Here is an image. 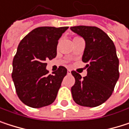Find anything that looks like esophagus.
<instances>
[{"mask_svg":"<svg viewBox=\"0 0 129 129\" xmlns=\"http://www.w3.org/2000/svg\"><path fill=\"white\" fill-rule=\"evenodd\" d=\"M71 70H68V74H71Z\"/></svg>","mask_w":129,"mask_h":129,"instance_id":"esophagus-1","label":"esophagus"}]
</instances>
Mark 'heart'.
<instances>
[{
	"label": "heart",
	"mask_w": 129,
	"mask_h": 129,
	"mask_svg": "<svg viewBox=\"0 0 129 129\" xmlns=\"http://www.w3.org/2000/svg\"><path fill=\"white\" fill-rule=\"evenodd\" d=\"M76 37H74V38H76Z\"/></svg>",
	"instance_id": "obj_1"
}]
</instances>
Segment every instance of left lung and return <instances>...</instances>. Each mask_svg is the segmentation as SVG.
Returning <instances> with one entry per match:
<instances>
[{"label":"left lung","instance_id":"obj_1","mask_svg":"<svg viewBox=\"0 0 129 129\" xmlns=\"http://www.w3.org/2000/svg\"><path fill=\"white\" fill-rule=\"evenodd\" d=\"M71 29L86 41L82 60L87 68V76L83 78L75 71H71L75 78L71 87L72 97L80 106L95 107L110 97L119 79L116 47L109 36L99 28L80 25Z\"/></svg>","mask_w":129,"mask_h":129}]
</instances>
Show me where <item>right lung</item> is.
Segmentation results:
<instances>
[{"instance_id": "add662e5", "label": "right lung", "mask_w": 129, "mask_h": 129, "mask_svg": "<svg viewBox=\"0 0 129 129\" xmlns=\"http://www.w3.org/2000/svg\"><path fill=\"white\" fill-rule=\"evenodd\" d=\"M68 27H39L19 43L13 61L12 78L19 98L33 108L48 106L55 100L67 69L59 66L53 74L46 69L47 59L57 55L58 40Z\"/></svg>"}]
</instances>
